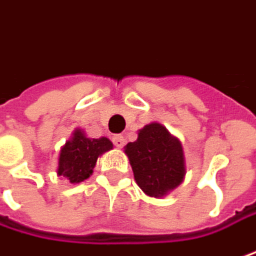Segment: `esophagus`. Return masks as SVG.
<instances>
[{
	"label": "esophagus",
	"mask_w": 256,
	"mask_h": 256,
	"mask_svg": "<svg viewBox=\"0 0 256 256\" xmlns=\"http://www.w3.org/2000/svg\"><path fill=\"white\" fill-rule=\"evenodd\" d=\"M124 138L122 136V134H116V136H112V144L116 145V148H123L124 146Z\"/></svg>",
	"instance_id": "1"
}]
</instances>
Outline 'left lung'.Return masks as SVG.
I'll return each instance as SVG.
<instances>
[{
	"instance_id": "1",
	"label": "left lung",
	"mask_w": 256,
	"mask_h": 256,
	"mask_svg": "<svg viewBox=\"0 0 256 256\" xmlns=\"http://www.w3.org/2000/svg\"><path fill=\"white\" fill-rule=\"evenodd\" d=\"M134 180L145 195L162 198L184 180L186 158L183 145L161 123H150L124 146Z\"/></svg>"
}]
</instances>
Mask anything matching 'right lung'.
Masks as SVG:
<instances>
[{"label":"right lung","instance_id":"right-lung-1","mask_svg":"<svg viewBox=\"0 0 256 256\" xmlns=\"http://www.w3.org/2000/svg\"><path fill=\"white\" fill-rule=\"evenodd\" d=\"M110 150H112V142L108 138L92 139L82 128H74L72 138L60 150L57 176L73 184L82 183L92 176L96 160Z\"/></svg>","mask_w":256,"mask_h":256}]
</instances>
